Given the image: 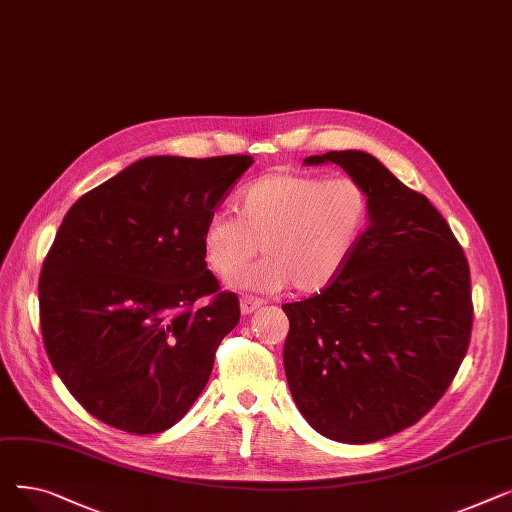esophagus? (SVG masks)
Listing matches in <instances>:
<instances>
[{
	"label": "esophagus",
	"instance_id": "1",
	"mask_svg": "<svg viewBox=\"0 0 512 512\" xmlns=\"http://www.w3.org/2000/svg\"><path fill=\"white\" fill-rule=\"evenodd\" d=\"M261 305H265V303H263V299L249 297V294H242V297H240V311H242V315H249V313H253V311H255V309H259Z\"/></svg>",
	"mask_w": 512,
	"mask_h": 512
}]
</instances>
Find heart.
Segmentation results:
<instances>
[{
  "label": "heart",
  "mask_w": 512,
  "mask_h": 512,
  "mask_svg": "<svg viewBox=\"0 0 512 512\" xmlns=\"http://www.w3.org/2000/svg\"><path fill=\"white\" fill-rule=\"evenodd\" d=\"M234 207L236 218L213 213L203 224V261L215 276L228 278L261 245L265 259L232 284L263 292L290 284L301 294H315L332 286L357 253L371 215L359 180L292 170L253 180L236 195Z\"/></svg>",
  "instance_id": "heart-1"
}]
</instances>
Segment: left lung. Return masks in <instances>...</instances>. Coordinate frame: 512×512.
I'll return each mask as SVG.
<instances>
[{
	"instance_id": "1",
	"label": "left lung",
	"mask_w": 512,
	"mask_h": 512,
	"mask_svg": "<svg viewBox=\"0 0 512 512\" xmlns=\"http://www.w3.org/2000/svg\"><path fill=\"white\" fill-rule=\"evenodd\" d=\"M369 195V226L342 276L282 305L284 369L309 425L369 444L417 423L448 390L471 338L469 263L442 213L365 151H328Z\"/></svg>"
}]
</instances>
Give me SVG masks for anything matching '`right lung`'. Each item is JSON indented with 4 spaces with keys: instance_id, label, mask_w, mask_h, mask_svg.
Returning a JSON list of instances; mask_svg holds the SVG:
<instances>
[{
    "instance_id": "add662e5",
    "label": "right lung",
    "mask_w": 512,
    "mask_h": 512,
    "mask_svg": "<svg viewBox=\"0 0 512 512\" xmlns=\"http://www.w3.org/2000/svg\"><path fill=\"white\" fill-rule=\"evenodd\" d=\"M251 164L153 155L68 209L39 278L41 332L60 380L99 421L159 434L203 392L240 307L207 270L201 230Z\"/></svg>"
}]
</instances>
